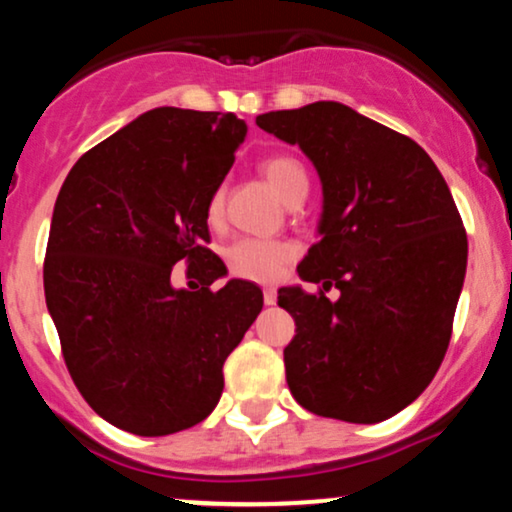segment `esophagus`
<instances>
[{
    "instance_id": "esophagus-1",
    "label": "esophagus",
    "mask_w": 512,
    "mask_h": 512,
    "mask_svg": "<svg viewBox=\"0 0 512 512\" xmlns=\"http://www.w3.org/2000/svg\"><path fill=\"white\" fill-rule=\"evenodd\" d=\"M262 296H264V303H267V305L276 303V289H274V286H267V289L262 291Z\"/></svg>"
}]
</instances>
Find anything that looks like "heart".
Returning <instances> with one entry per match:
<instances>
[{"label": "heart", "mask_w": 512, "mask_h": 512, "mask_svg": "<svg viewBox=\"0 0 512 512\" xmlns=\"http://www.w3.org/2000/svg\"><path fill=\"white\" fill-rule=\"evenodd\" d=\"M262 173L264 178L269 180V185L276 190V195L284 199V202H289L296 192H301L303 187H308V173H305V166L293 156L279 154V156L264 158ZM223 199H226L223 187H219V190L209 197V204H207L209 221H219L223 211ZM289 257H291L289 245L279 243V240H262V238H243L226 250V262H228V269H231V274L240 276V279H250V281H272L274 276L281 272V267H284Z\"/></svg>", "instance_id": "heart-1"}]
</instances>
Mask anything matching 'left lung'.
<instances>
[{"mask_svg":"<svg viewBox=\"0 0 512 512\" xmlns=\"http://www.w3.org/2000/svg\"><path fill=\"white\" fill-rule=\"evenodd\" d=\"M257 127L313 161L320 240L298 276L340 289L337 302L326 290L279 289L296 320L284 349L291 395L327 419H390L426 390L450 344L467 233L448 182L414 139L349 105L276 110Z\"/></svg>","mask_w":512,"mask_h":512,"instance_id":"1","label":"left lung"}]
</instances>
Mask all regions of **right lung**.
Segmentation results:
<instances>
[{
	"label": "right lung",
	"instance_id": "add662e5",
	"mask_svg": "<svg viewBox=\"0 0 512 512\" xmlns=\"http://www.w3.org/2000/svg\"><path fill=\"white\" fill-rule=\"evenodd\" d=\"M248 125L233 113L154 108L86 151L52 211L45 303L74 385L137 436L199 424L223 392V361L262 310V291L223 276L207 248L209 197ZM180 259L202 287L175 290Z\"/></svg>",
	"mask_w": 512,
	"mask_h": 512
}]
</instances>
